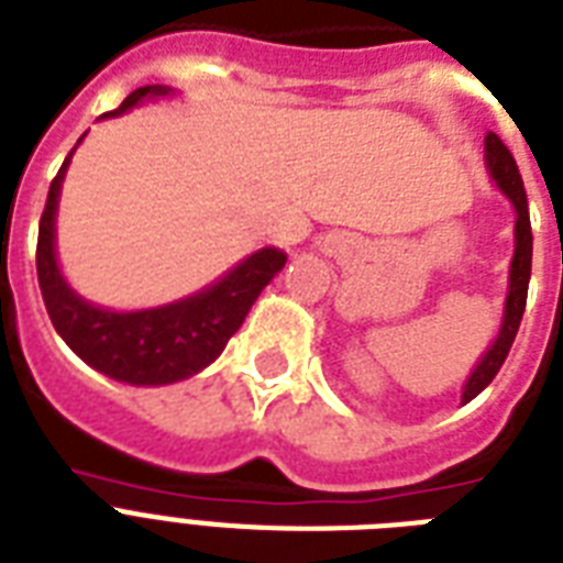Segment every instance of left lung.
Masks as SVG:
<instances>
[{
  "instance_id": "1",
  "label": "left lung",
  "mask_w": 563,
  "mask_h": 563,
  "mask_svg": "<svg viewBox=\"0 0 563 563\" xmlns=\"http://www.w3.org/2000/svg\"><path fill=\"white\" fill-rule=\"evenodd\" d=\"M485 163H488L490 178L497 180V187L508 195V201L515 203L517 221H515V260L508 268V295H506V316L499 327L497 342L490 344L488 353L482 356L479 365L473 368L471 379L464 385L462 402H471L479 391L488 388V383L499 374L503 362H506L515 335L520 330L526 312V295H529V277H532V221H529V201H526L523 178L517 169L515 157L506 148L494 131L485 136Z\"/></svg>"
}]
</instances>
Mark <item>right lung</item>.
Wrapping results in <instances>:
<instances>
[{"mask_svg":"<svg viewBox=\"0 0 563 563\" xmlns=\"http://www.w3.org/2000/svg\"><path fill=\"white\" fill-rule=\"evenodd\" d=\"M161 96H172V87L148 84L131 92L117 110L104 117H119L143 99H161ZM73 152L66 154L64 166L48 187L46 210L40 216L37 233V283L57 335L90 368L119 383L169 385L195 376L219 360L230 335L242 327L254 300L260 298V291L286 265V254L277 247H260L236 268H230L221 280L166 307L136 309V312L92 307L69 289L55 256L57 195Z\"/></svg>","mask_w":563,"mask_h":563,"instance_id":"obj_1","label":"right lung"}]
</instances>
